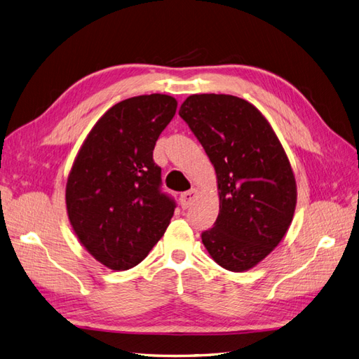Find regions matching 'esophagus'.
I'll return each mask as SVG.
<instances>
[{
  "instance_id": "esophagus-1",
  "label": "esophagus",
  "mask_w": 359,
  "mask_h": 359,
  "mask_svg": "<svg viewBox=\"0 0 359 359\" xmlns=\"http://www.w3.org/2000/svg\"><path fill=\"white\" fill-rule=\"evenodd\" d=\"M198 198V190L196 189H191L190 191L182 193L180 196V202L182 208H189V206L194 202V199Z\"/></svg>"
}]
</instances>
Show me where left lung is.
<instances>
[{"mask_svg":"<svg viewBox=\"0 0 359 359\" xmlns=\"http://www.w3.org/2000/svg\"><path fill=\"white\" fill-rule=\"evenodd\" d=\"M180 116L215 169L220 211L202 243L222 268L243 273L283 240L297 181L274 128L257 107L229 94H193Z\"/></svg>","mask_w":359,"mask_h":359,"instance_id":"obj_1","label":"left lung"}]
</instances>
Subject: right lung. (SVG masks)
Masks as SVG:
<instances>
[{"instance_id":"add662e5","label":"right lung","mask_w":359,"mask_h":359,"mask_svg":"<svg viewBox=\"0 0 359 359\" xmlns=\"http://www.w3.org/2000/svg\"><path fill=\"white\" fill-rule=\"evenodd\" d=\"M172 95L130 97L107 109L85 137L66 184L73 232L97 262L136 266L165 235L175 203L160 193L157 139L177 112Z\"/></svg>"}]
</instances>
